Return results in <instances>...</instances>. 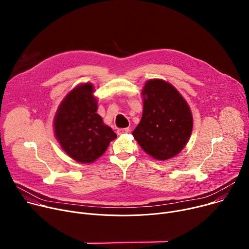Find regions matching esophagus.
<instances>
[{"mask_svg": "<svg viewBox=\"0 0 249 249\" xmlns=\"http://www.w3.org/2000/svg\"><path fill=\"white\" fill-rule=\"evenodd\" d=\"M129 128H122V129H118L117 130V134L118 135H124V134H127L129 133Z\"/></svg>", "mask_w": 249, "mask_h": 249, "instance_id": "34e87169", "label": "esophagus"}]
</instances>
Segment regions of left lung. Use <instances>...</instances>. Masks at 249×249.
Listing matches in <instances>:
<instances>
[{"label": "left lung", "instance_id": "8db88e82", "mask_svg": "<svg viewBox=\"0 0 249 249\" xmlns=\"http://www.w3.org/2000/svg\"><path fill=\"white\" fill-rule=\"evenodd\" d=\"M143 115L132 135L148 155L166 160L179 154L190 138L193 117L189 105L172 85L150 80L143 91Z\"/></svg>", "mask_w": 249, "mask_h": 249}]
</instances>
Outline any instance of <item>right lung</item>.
Returning a JSON list of instances; mask_svg holds the SVG:
<instances>
[{
    "label": "right lung",
    "instance_id": "add662e5",
    "mask_svg": "<svg viewBox=\"0 0 249 249\" xmlns=\"http://www.w3.org/2000/svg\"><path fill=\"white\" fill-rule=\"evenodd\" d=\"M91 84L71 90L61 102L54 118V132L66 154L81 163L95 161L117 135L105 125L97 111Z\"/></svg>",
    "mask_w": 249,
    "mask_h": 249
}]
</instances>
